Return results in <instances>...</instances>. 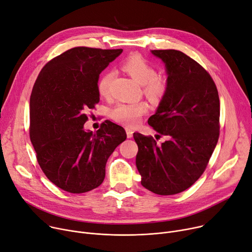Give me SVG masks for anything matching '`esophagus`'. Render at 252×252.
Masks as SVG:
<instances>
[{"mask_svg": "<svg viewBox=\"0 0 252 252\" xmlns=\"http://www.w3.org/2000/svg\"><path fill=\"white\" fill-rule=\"evenodd\" d=\"M126 136H127V138H131V137H132L133 130H132L130 127H126Z\"/></svg>", "mask_w": 252, "mask_h": 252, "instance_id": "1", "label": "esophagus"}]
</instances>
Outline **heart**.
I'll list each match as a JSON object with an SVG mask.
<instances>
[{
    "mask_svg": "<svg viewBox=\"0 0 252 252\" xmlns=\"http://www.w3.org/2000/svg\"><path fill=\"white\" fill-rule=\"evenodd\" d=\"M123 69L143 85L146 97L153 103H158L164 98L169 89V79L162 74H157L155 65L139 54L129 56L124 63ZM115 78L114 71H107L100 77L97 89L103 98L111 97V86ZM148 110L146 102L119 103L111 111V119L121 125L133 126L141 121Z\"/></svg>",
    "mask_w": 252,
    "mask_h": 252,
    "instance_id": "obj_1",
    "label": "heart"
}]
</instances>
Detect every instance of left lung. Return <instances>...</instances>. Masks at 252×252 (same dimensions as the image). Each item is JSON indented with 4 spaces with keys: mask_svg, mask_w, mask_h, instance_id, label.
<instances>
[{
    "mask_svg": "<svg viewBox=\"0 0 252 252\" xmlns=\"http://www.w3.org/2000/svg\"><path fill=\"white\" fill-rule=\"evenodd\" d=\"M152 53L166 64L169 89L148 124L167 140L135 132L136 165L144 188L157 194H176L205 172L220 135V99L211 75L175 49Z\"/></svg>",
    "mask_w": 252,
    "mask_h": 252,
    "instance_id": "8db88e82",
    "label": "left lung"
}]
</instances>
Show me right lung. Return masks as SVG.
Masks as SVG:
<instances>
[{"instance_id": "1", "label": "right lung", "mask_w": 252, "mask_h": 252, "mask_svg": "<svg viewBox=\"0 0 252 252\" xmlns=\"http://www.w3.org/2000/svg\"><path fill=\"white\" fill-rule=\"evenodd\" d=\"M123 49L77 46L50 60L40 71L30 96V141L45 176L71 193L101 184L114 149L126 139L124 127L110 121L96 132L84 124L99 102V75Z\"/></svg>"}]
</instances>
